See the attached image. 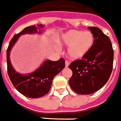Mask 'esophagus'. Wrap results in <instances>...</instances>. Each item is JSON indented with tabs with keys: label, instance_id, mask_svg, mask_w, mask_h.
Returning <instances> with one entry per match:
<instances>
[{
	"label": "esophagus",
	"instance_id": "obj_1",
	"mask_svg": "<svg viewBox=\"0 0 121 121\" xmlns=\"http://www.w3.org/2000/svg\"><path fill=\"white\" fill-rule=\"evenodd\" d=\"M69 61H65V67H67L69 66Z\"/></svg>",
	"mask_w": 121,
	"mask_h": 121
}]
</instances>
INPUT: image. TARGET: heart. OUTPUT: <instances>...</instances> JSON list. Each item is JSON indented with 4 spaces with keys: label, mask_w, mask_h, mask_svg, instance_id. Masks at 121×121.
Masks as SVG:
<instances>
[{
    "label": "heart",
    "mask_w": 121,
    "mask_h": 121,
    "mask_svg": "<svg viewBox=\"0 0 121 121\" xmlns=\"http://www.w3.org/2000/svg\"><path fill=\"white\" fill-rule=\"evenodd\" d=\"M94 38L89 31L69 30L61 36L60 43L61 46H69L67 50L68 57L71 60L81 59L93 46Z\"/></svg>",
    "instance_id": "obj_1"
}]
</instances>
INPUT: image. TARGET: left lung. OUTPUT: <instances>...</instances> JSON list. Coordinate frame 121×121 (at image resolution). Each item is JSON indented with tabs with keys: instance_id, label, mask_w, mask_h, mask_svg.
<instances>
[{
	"instance_id": "1",
	"label": "left lung",
	"mask_w": 121,
	"mask_h": 121,
	"mask_svg": "<svg viewBox=\"0 0 121 121\" xmlns=\"http://www.w3.org/2000/svg\"><path fill=\"white\" fill-rule=\"evenodd\" d=\"M93 35V46L82 60L69 65V84L79 95H89L101 89L111 74L114 52L109 37L97 27H88Z\"/></svg>"
}]
</instances>
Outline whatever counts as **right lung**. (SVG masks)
I'll return each instance as SVG.
<instances>
[{
    "mask_svg": "<svg viewBox=\"0 0 121 121\" xmlns=\"http://www.w3.org/2000/svg\"><path fill=\"white\" fill-rule=\"evenodd\" d=\"M43 27L44 25L40 24L25 28L14 36L6 51L7 71L10 79L16 90L28 98H39L46 95L50 91L54 77L65 67V61L62 58L56 61L46 60L34 71L22 74L16 71L11 64L10 54L18 38L26 34H42Z\"/></svg>",
    "mask_w": 121,
    "mask_h": 121,
    "instance_id": "obj_1",
    "label": "right lung"
}]
</instances>
